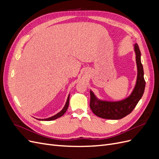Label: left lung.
I'll list each match as a JSON object with an SVG mask.
<instances>
[{"label":"left lung","mask_w":159,"mask_h":159,"mask_svg":"<svg viewBox=\"0 0 159 159\" xmlns=\"http://www.w3.org/2000/svg\"><path fill=\"white\" fill-rule=\"evenodd\" d=\"M134 51L135 53L137 76L135 85L127 98L115 102L102 100L98 99L90 90V108L98 117L107 119H121L131 113L141 99L145 91V81L141 61V52L137 43L134 44Z\"/></svg>","instance_id":"left-lung-1"}]
</instances>
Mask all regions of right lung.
<instances>
[{
    "label": "right lung",
    "instance_id": "obj_1",
    "mask_svg": "<svg viewBox=\"0 0 159 159\" xmlns=\"http://www.w3.org/2000/svg\"><path fill=\"white\" fill-rule=\"evenodd\" d=\"M69 102H70V94L68 95V99H67V101L66 102V104L64 105V107H63V109H62L60 111L59 113H57V114L54 115V116H52L50 117H48V118H46V119H37L38 120H40V121H52V120H55L57 118H59L60 117H61L62 115H63L66 111H67V109H68V106H69Z\"/></svg>",
    "mask_w": 159,
    "mask_h": 159
}]
</instances>
